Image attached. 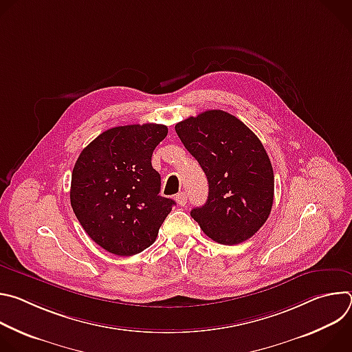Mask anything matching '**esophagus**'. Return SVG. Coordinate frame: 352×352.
I'll return each mask as SVG.
<instances>
[{"label": "esophagus", "instance_id": "1", "mask_svg": "<svg viewBox=\"0 0 352 352\" xmlns=\"http://www.w3.org/2000/svg\"><path fill=\"white\" fill-rule=\"evenodd\" d=\"M175 200H177V204H178L179 206H185L186 202H188V196H186L185 192H179V193L175 196Z\"/></svg>", "mask_w": 352, "mask_h": 352}]
</instances>
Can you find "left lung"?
Returning <instances> with one entry per match:
<instances>
[{"label": "left lung", "instance_id": "1", "mask_svg": "<svg viewBox=\"0 0 352 352\" xmlns=\"http://www.w3.org/2000/svg\"><path fill=\"white\" fill-rule=\"evenodd\" d=\"M175 132L209 182L206 204L190 212L193 220L223 245L252 236L269 219L274 197L273 167L259 138L223 110L189 117Z\"/></svg>", "mask_w": 352, "mask_h": 352}]
</instances>
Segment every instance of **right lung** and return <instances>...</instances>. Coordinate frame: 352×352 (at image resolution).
I'll return each instance as SVG.
<instances>
[{
  "label": "right lung",
  "instance_id": "1",
  "mask_svg": "<svg viewBox=\"0 0 352 352\" xmlns=\"http://www.w3.org/2000/svg\"><path fill=\"white\" fill-rule=\"evenodd\" d=\"M162 124L107 129L79 155L71 181V206L86 234L107 252L132 256L152 245L175 202L159 195L152 167Z\"/></svg>",
  "mask_w": 352,
  "mask_h": 352
}]
</instances>
